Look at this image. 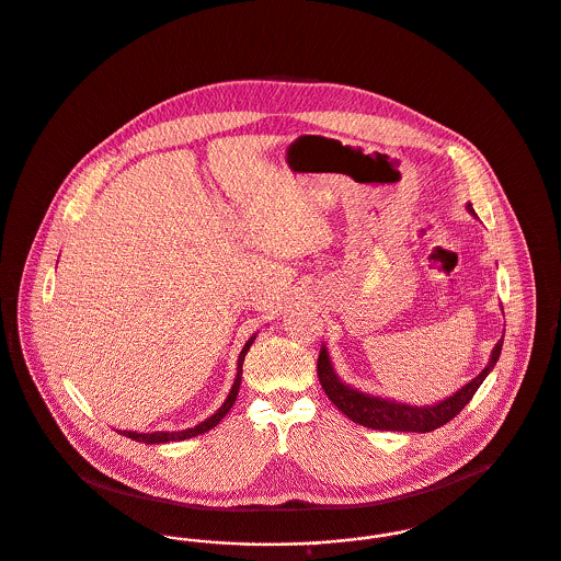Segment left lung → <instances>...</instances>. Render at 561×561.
Wrapping results in <instances>:
<instances>
[{
    "mask_svg": "<svg viewBox=\"0 0 561 561\" xmlns=\"http://www.w3.org/2000/svg\"><path fill=\"white\" fill-rule=\"evenodd\" d=\"M467 210L476 217V210L471 204H467ZM503 335L499 337L497 344L491 351V359L484 366V370L473 376L469 382H465L458 391L451 396L438 400L435 404H407L398 402L385 396H374L368 391H362L348 382H344L331 362L327 344L320 346L318 355V378L329 396V400L355 424H362L373 431H396V433H431L454 420L473 398V393L480 389V385L486 380V376L493 373L501 355Z\"/></svg>",
    "mask_w": 561,
    "mask_h": 561,
    "instance_id": "left-lung-1",
    "label": "left lung"
}]
</instances>
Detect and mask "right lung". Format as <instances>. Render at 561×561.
Returning <instances> with one entry per match:
<instances>
[{"label":"right lung","instance_id":"obj_1","mask_svg":"<svg viewBox=\"0 0 561 561\" xmlns=\"http://www.w3.org/2000/svg\"><path fill=\"white\" fill-rule=\"evenodd\" d=\"M255 335H257V333H253V335H251L250 340L245 342V346H243L241 355H239V362H237V378H234V382H232V389H230L228 398L224 400V404H221V407H219L210 417H206L204 422H199V424H195V426H191V428H185V431H157V433L118 431V433L123 436H128V438H133V440H139V443L152 445V443H168V440H185V438H191V436L204 435V433L213 431V428H215V426H217V424L228 415V411L232 409V404L237 402L239 387H241V378H243V362H245V355H248V351H250V346L253 344Z\"/></svg>","mask_w":561,"mask_h":561}]
</instances>
